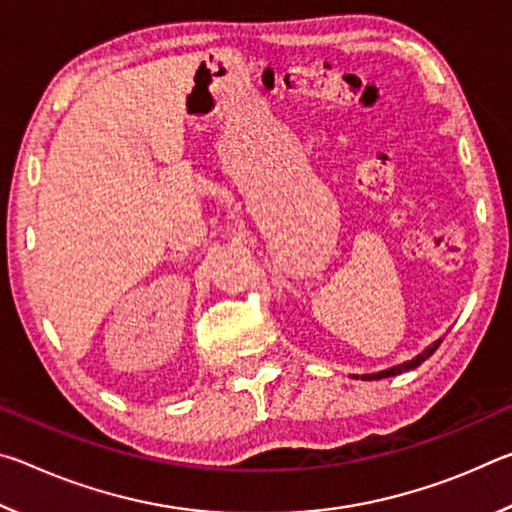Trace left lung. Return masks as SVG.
<instances>
[{"label":"left lung","mask_w":512,"mask_h":512,"mask_svg":"<svg viewBox=\"0 0 512 512\" xmlns=\"http://www.w3.org/2000/svg\"><path fill=\"white\" fill-rule=\"evenodd\" d=\"M443 343V339H438V341H433L431 345H427V348H424L420 354H415L413 359H409V361H404V363H397V366H393V368H386V370H379V372H370V375H352L354 379H363V381H370V379H386V377H395V375H400V372H409V370H413V368H418L420 363L424 361V359H429L433 352L438 350V345Z\"/></svg>","instance_id":"left-lung-1"}]
</instances>
